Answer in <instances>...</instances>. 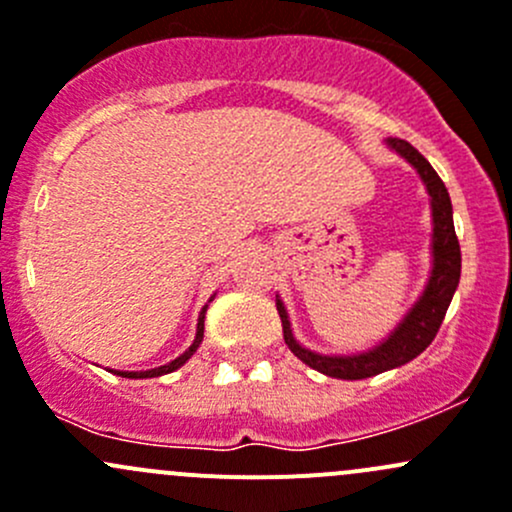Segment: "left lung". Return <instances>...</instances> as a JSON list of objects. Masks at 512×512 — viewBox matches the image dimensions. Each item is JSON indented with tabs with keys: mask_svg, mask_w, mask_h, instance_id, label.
<instances>
[{
	"mask_svg": "<svg viewBox=\"0 0 512 512\" xmlns=\"http://www.w3.org/2000/svg\"><path fill=\"white\" fill-rule=\"evenodd\" d=\"M386 146L399 153L416 170L418 178L426 185L428 203H431V272H428V282L423 287L421 297L414 302V307L404 314V319L396 324L389 337L381 339L376 347L366 349V352L319 354L302 347L294 339L285 302L277 294V312H280L282 332H285L289 352L307 366L317 369L319 374H327L332 379H369V376L396 369V366H404L411 359H416L436 337L438 327H441L443 317L448 312V304L453 299V292L458 287V280H461V245H458L456 227H453V205L451 198H448L446 185L438 178L436 170L431 168V163L411 143L401 141V138H386Z\"/></svg>",
	"mask_w": 512,
	"mask_h": 512,
	"instance_id": "1",
	"label": "left lung"
}]
</instances>
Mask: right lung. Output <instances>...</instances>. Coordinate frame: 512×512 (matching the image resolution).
<instances>
[{"mask_svg":"<svg viewBox=\"0 0 512 512\" xmlns=\"http://www.w3.org/2000/svg\"><path fill=\"white\" fill-rule=\"evenodd\" d=\"M213 297H215V294H213ZM213 297H210V302H213ZM205 312H208V304H205V307L200 309L198 329H195V339H193V344H190V347L185 349V352L180 354L178 359L168 361V364H163V366H156V369H146V371H113V374L123 376V379H153V376H163V374H170V371L180 369V366H183L185 361L190 359V356H193L195 352H198L200 342H203V332H205Z\"/></svg>","mask_w":512,"mask_h":512,"instance_id":"obj_1","label":"right lung"}]
</instances>
